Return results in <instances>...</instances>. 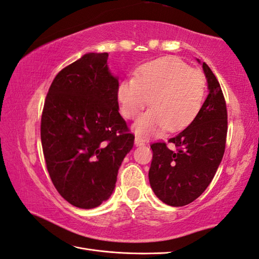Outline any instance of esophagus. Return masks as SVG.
I'll list each match as a JSON object with an SVG mask.
<instances>
[{
    "label": "esophagus",
    "mask_w": 259,
    "mask_h": 259,
    "mask_svg": "<svg viewBox=\"0 0 259 259\" xmlns=\"http://www.w3.org/2000/svg\"><path fill=\"white\" fill-rule=\"evenodd\" d=\"M135 144H136L137 147H139V146H143V144H144V141H143L142 139H140L139 137H136V138H135Z\"/></svg>",
    "instance_id": "1"
}]
</instances>
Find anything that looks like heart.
<instances>
[{
    "mask_svg": "<svg viewBox=\"0 0 259 259\" xmlns=\"http://www.w3.org/2000/svg\"><path fill=\"white\" fill-rule=\"evenodd\" d=\"M117 97L122 116L130 120L150 101L151 109L134 125L137 135L149 137L163 129L180 130L193 121L205 97V80L200 70L179 58L162 57L142 65L135 78L120 82Z\"/></svg>",
    "mask_w": 259,
    "mask_h": 259,
    "instance_id": "obj_1",
    "label": "heart"
}]
</instances>
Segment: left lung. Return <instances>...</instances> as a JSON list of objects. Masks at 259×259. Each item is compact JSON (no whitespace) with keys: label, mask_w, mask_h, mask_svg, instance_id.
I'll return each mask as SVG.
<instances>
[{"label":"left lung","mask_w":259,"mask_h":259,"mask_svg":"<svg viewBox=\"0 0 259 259\" xmlns=\"http://www.w3.org/2000/svg\"><path fill=\"white\" fill-rule=\"evenodd\" d=\"M202 67L208 95L197 116L169 139L174 149L164 142L151 146L150 185L170 206H184L196 200L212 182L225 151L227 110L223 92L211 68L205 63Z\"/></svg>","instance_id":"left-lung-1"}]
</instances>
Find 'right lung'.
Listing matches in <instances>:
<instances>
[{
    "label": "right lung",
    "instance_id": "right-lung-1",
    "mask_svg": "<svg viewBox=\"0 0 259 259\" xmlns=\"http://www.w3.org/2000/svg\"><path fill=\"white\" fill-rule=\"evenodd\" d=\"M108 53H88L56 75L46 96L40 140L53 184L71 205L94 208L115 190L134 147L119 113V81Z\"/></svg>",
    "mask_w": 259,
    "mask_h": 259
}]
</instances>
